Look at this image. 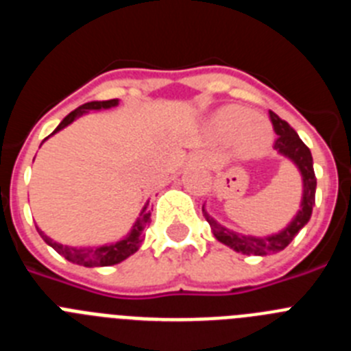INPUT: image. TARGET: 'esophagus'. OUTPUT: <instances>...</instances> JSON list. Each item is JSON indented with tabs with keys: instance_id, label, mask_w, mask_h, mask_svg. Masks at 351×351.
I'll use <instances>...</instances> for the list:
<instances>
[{
	"instance_id": "34e87169",
	"label": "esophagus",
	"mask_w": 351,
	"mask_h": 351,
	"mask_svg": "<svg viewBox=\"0 0 351 351\" xmlns=\"http://www.w3.org/2000/svg\"><path fill=\"white\" fill-rule=\"evenodd\" d=\"M200 158H202V156H200Z\"/></svg>"
}]
</instances>
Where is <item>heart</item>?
<instances>
[{"mask_svg":"<svg viewBox=\"0 0 351 351\" xmlns=\"http://www.w3.org/2000/svg\"><path fill=\"white\" fill-rule=\"evenodd\" d=\"M216 126L228 137L243 135V147L247 153H260L271 142V128L267 123L255 119V114L247 108H225L216 117Z\"/></svg>","mask_w":351,"mask_h":351,"instance_id":"1","label":"heart"}]
</instances>
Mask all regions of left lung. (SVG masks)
Instances as JSON below:
<instances>
[{
	"mask_svg": "<svg viewBox=\"0 0 351 351\" xmlns=\"http://www.w3.org/2000/svg\"><path fill=\"white\" fill-rule=\"evenodd\" d=\"M269 119L272 123L274 133L278 138L274 141V149H278L281 154L290 158L293 163L300 169L304 179V198H302V209L299 210L293 221L285 228L283 232L276 235H269V237H246V235H239L235 232L226 230L221 225L214 221L209 214L204 213L207 223L210 225V230L214 232V237L218 239L219 243L230 246L232 250L246 253V255H271V253H278V251L285 250L288 244L291 243V239L299 234L306 223L309 221L313 213V206H315V193H316V178L315 170H313V156L311 151L295 133V130L288 125L287 121L281 119L278 114L269 110Z\"/></svg>",
	"mask_w": 351,
	"mask_h": 351,
	"instance_id": "8db88e82",
	"label": "left lung"
}]
</instances>
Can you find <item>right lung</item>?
Wrapping results in <instances>:
<instances>
[{"label": "right lung", "instance_id": "right-lung-1", "mask_svg": "<svg viewBox=\"0 0 351 351\" xmlns=\"http://www.w3.org/2000/svg\"><path fill=\"white\" fill-rule=\"evenodd\" d=\"M117 105V100H105V101H89V104H84L80 105L79 108L75 110H71L66 117L60 123V126L54 130L52 133L60 132L61 128L68 126L71 121H75L77 117L82 116L86 110H98V108H108V107H114ZM151 223V210H145L141 214V219L135 223L133 226V230L126 235L123 241L116 244H110V246H100V247H88V250H77V247H68L63 246V244H58V243H52L51 239L47 235L43 234L42 230H38V234L42 235V239L49 246L54 247L60 255H63L64 258L70 260L73 263H79V265H84V267H105V265H116V263L123 262L125 258H128L130 255H133L135 251L141 247L142 241H144V230L145 226Z\"/></svg>", "mask_w": 351, "mask_h": 351}]
</instances>
